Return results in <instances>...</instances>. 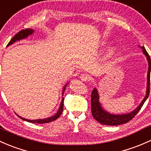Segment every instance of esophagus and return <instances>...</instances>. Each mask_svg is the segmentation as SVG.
Listing matches in <instances>:
<instances>
[{
	"instance_id": "obj_1",
	"label": "esophagus",
	"mask_w": 151,
	"mask_h": 151,
	"mask_svg": "<svg viewBox=\"0 0 151 151\" xmlns=\"http://www.w3.org/2000/svg\"><path fill=\"white\" fill-rule=\"evenodd\" d=\"M90 77H89L88 75H87V74H81L80 76V80L82 81H83V82H87V81H89L90 80Z\"/></svg>"
}]
</instances>
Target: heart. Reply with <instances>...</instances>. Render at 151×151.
<instances>
[{
	"mask_svg": "<svg viewBox=\"0 0 151 151\" xmlns=\"http://www.w3.org/2000/svg\"><path fill=\"white\" fill-rule=\"evenodd\" d=\"M108 44H109V41L104 40L101 42V44H100V47H106ZM117 50H118V48H117V47L116 46V45H111V46H110L107 50H106V53H105L104 54V58L105 60L111 59V58H113L114 55L116 54Z\"/></svg>",
	"mask_w": 151,
	"mask_h": 151,
	"instance_id": "obj_1",
	"label": "heart"
}]
</instances>
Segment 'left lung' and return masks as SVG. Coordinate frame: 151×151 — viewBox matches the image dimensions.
<instances>
[{
    "label": "left lung",
    "instance_id": "left-lung-1",
    "mask_svg": "<svg viewBox=\"0 0 151 151\" xmlns=\"http://www.w3.org/2000/svg\"><path fill=\"white\" fill-rule=\"evenodd\" d=\"M142 50V53L145 55L147 58V63H148V69H147V88H146V94L144 97L143 100L139 105L132 111L127 114H114L109 113L104 110V108L101 106L100 103V97L98 94V91L96 88L93 89L91 95V111L93 116L95 119L98 122H100L102 124L109 125V126H117V125L123 124L129 122L134 116L136 115L140 109L142 108V105L145 102L147 98H148L149 93H150V70H151V61L150 58L149 56L148 53L145 50V47H140Z\"/></svg>",
    "mask_w": 151,
    "mask_h": 151
}]
</instances>
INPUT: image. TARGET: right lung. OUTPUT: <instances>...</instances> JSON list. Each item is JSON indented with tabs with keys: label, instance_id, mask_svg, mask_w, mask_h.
I'll list each match as a JSON object with an SVG mask.
<instances>
[{
	"label": "right lung",
	"instance_id": "obj_1",
	"mask_svg": "<svg viewBox=\"0 0 151 151\" xmlns=\"http://www.w3.org/2000/svg\"><path fill=\"white\" fill-rule=\"evenodd\" d=\"M33 33H34V30H33L32 29H23V30H22V31L19 32L17 33V35H15V36H14V37H13L12 40H11L10 42H9V44L7 45V47L9 46V45H12L13 43H14V42H17V41H19V40H21L25 39V38H27V37H29V35H32ZM68 84H69V82H68V83H66V85H64V87H63V92H62V96H63V93H64V90H65V89H66V86H67ZM63 101H64V98H62L61 102V104H60L59 109H58L57 113L54 114L53 116H52L48 117V118L42 119H39L30 120V119H27L23 118V117H21L20 116H18L19 117V118H21L22 119L24 120V121H26V122H30V123L44 124V123H48V122H53V121H54V120L57 119H58V117L61 116V114H62L63 109Z\"/></svg>",
	"mask_w": 151,
	"mask_h": 151
}]
</instances>
